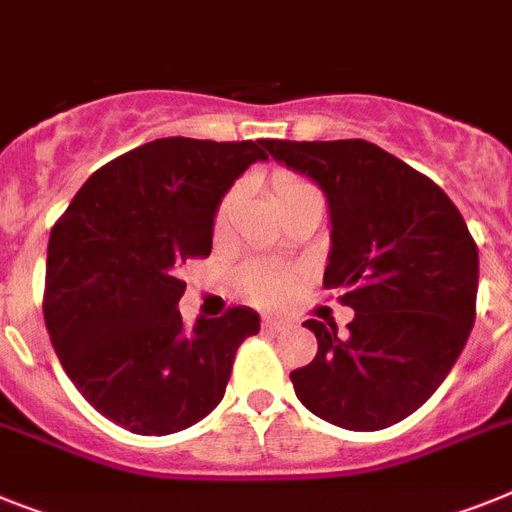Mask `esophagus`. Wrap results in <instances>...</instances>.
<instances>
[{
  "label": "esophagus",
  "mask_w": 512,
  "mask_h": 512,
  "mask_svg": "<svg viewBox=\"0 0 512 512\" xmlns=\"http://www.w3.org/2000/svg\"><path fill=\"white\" fill-rule=\"evenodd\" d=\"M286 328H289V322L281 320V317H270V315L263 317V330H268V333H278V330H286Z\"/></svg>",
  "instance_id": "esophagus-1"
}]
</instances>
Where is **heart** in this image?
Segmentation results:
<instances>
[{
	"instance_id": "1",
	"label": "heart",
	"mask_w": 512,
	"mask_h": 512,
	"mask_svg": "<svg viewBox=\"0 0 512 512\" xmlns=\"http://www.w3.org/2000/svg\"><path fill=\"white\" fill-rule=\"evenodd\" d=\"M309 192H317L312 184L304 179V176L294 174V171H276L273 174V200L283 203V200H291V197L309 195ZM236 192H229L223 197L221 205L216 210V231L226 229L229 223L231 205H234ZM236 283L242 294L247 296L249 302L263 304V307H273V304H281L286 296L294 289V273L289 268L276 263H249L244 265L239 273H236Z\"/></svg>"
}]
</instances>
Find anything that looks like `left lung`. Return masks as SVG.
Segmentation results:
<instances>
[{
  "label": "left lung",
  "mask_w": 512,
  "mask_h": 512,
  "mask_svg": "<svg viewBox=\"0 0 512 512\" xmlns=\"http://www.w3.org/2000/svg\"><path fill=\"white\" fill-rule=\"evenodd\" d=\"M278 163L317 182L330 208L325 289L354 320H307L317 354L291 372L325 422L375 432L414 414L458 362L476 320L479 249L432 179L367 140H265Z\"/></svg>",
  "instance_id": "left-lung-1"
}]
</instances>
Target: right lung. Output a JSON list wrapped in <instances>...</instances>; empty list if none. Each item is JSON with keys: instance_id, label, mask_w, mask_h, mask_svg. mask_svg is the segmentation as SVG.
I'll return each mask as SVG.
<instances>
[{"instance_id": "right-lung-1", "label": "right lung", "mask_w": 512, "mask_h": 512, "mask_svg": "<svg viewBox=\"0 0 512 512\" xmlns=\"http://www.w3.org/2000/svg\"><path fill=\"white\" fill-rule=\"evenodd\" d=\"M265 140L161 137L90 176L54 223L44 317L85 401L135 435H171L216 409L260 315L231 307L184 330L179 268L208 257L231 184Z\"/></svg>"}]
</instances>
